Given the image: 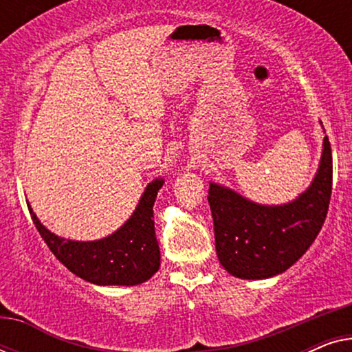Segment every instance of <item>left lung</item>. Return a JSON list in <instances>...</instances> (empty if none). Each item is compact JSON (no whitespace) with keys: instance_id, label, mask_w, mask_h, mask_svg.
<instances>
[{"instance_id":"8db88e82","label":"left lung","mask_w":352,"mask_h":352,"mask_svg":"<svg viewBox=\"0 0 352 352\" xmlns=\"http://www.w3.org/2000/svg\"><path fill=\"white\" fill-rule=\"evenodd\" d=\"M331 147L324 148L311 186L290 204L259 205L211 182L216 253L229 274L259 280L285 272L314 242L324 226L331 197Z\"/></svg>"}]
</instances>
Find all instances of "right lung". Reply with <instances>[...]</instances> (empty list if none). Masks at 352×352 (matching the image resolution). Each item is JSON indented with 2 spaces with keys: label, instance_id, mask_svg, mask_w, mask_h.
Masks as SVG:
<instances>
[{
  "label": "right lung",
  "instance_id": "add662e5",
  "mask_svg": "<svg viewBox=\"0 0 352 352\" xmlns=\"http://www.w3.org/2000/svg\"><path fill=\"white\" fill-rule=\"evenodd\" d=\"M153 179L146 187L131 218L109 237L93 242L65 240L40 223L27 204L33 224L54 256L86 282L96 285H139L160 267V248L153 226V204L163 186Z\"/></svg>",
  "mask_w": 352,
  "mask_h": 352
}]
</instances>
